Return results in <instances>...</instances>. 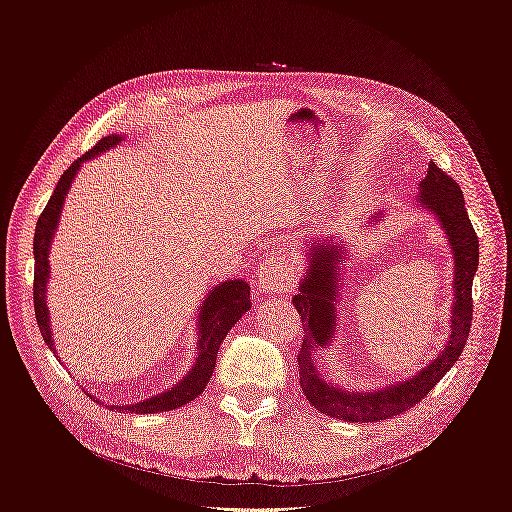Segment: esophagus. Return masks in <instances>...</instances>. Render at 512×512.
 Segmentation results:
<instances>
[{
  "label": "esophagus",
  "instance_id": "34e87169",
  "mask_svg": "<svg viewBox=\"0 0 512 512\" xmlns=\"http://www.w3.org/2000/svg\"><path fill=\"white\" fill-rule=\"evenodd\" d=\"M297 265L284 256V254H273L262 262L256 277H258V288L262 294H282L294 288L297 284Z\"/></svg>",
  "mask_w": 512,
  "mask_h": 512
}]
</instances>
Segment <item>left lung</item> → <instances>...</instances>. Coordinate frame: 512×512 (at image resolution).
I'll return each mask as SVG.
<instances>
[{"label":"left lung","instance_id":"obj_1","mask_svg":"<svg viewBox=\"0 0 512 512\" xmlns=\"http://www.w3.org/2000/svg\"><path fill=\"white\" fill-rule=\"evenodd\" d=\"M421 203L429 213L436 215L442 226L455 260L453 280V309L451 333L444 350L427 367L412 378H401L395 384H386L378 391H346L324 378L314 365V352L327 348L333 342L337 327L339 301V271L346 250L335 237L309 241L307 269L294 294L292 305L303 320V342L299 350V382L305 399L318 412L350 423H376L404 414L436 386L448 369L455 365L463 346L468 342L472 327V280L478 269V237L468 218L463 192L453 177H448L436 164H429L427 177L421 181ZM382 215V213H378ZM374 215L371 220H378Z\"/></svg>","mask_w":512,"mask_h":512}]
</instances>
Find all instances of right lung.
I'll use <instances>...</instances> for the list:
<instances>
[{
  "label": "right lung",
  "mask_w": 512,
  "mask_h": 512,
  "mask_svg": "<svg viewBox=\"0 0 512 512\" xmlns=\"http://www.w3.org/2000/svg\"><path fill=\"white\" fill-rule=\"evenodd\" d=\"M121 134H111L104 136L102 141L89 149L83 158L76 160L64 175H61L57 188L51 196L49 203H46L42 215L38 218L36 224V235H34V307H36V320L40 333L44 337L46 346H49L53 352V331L49 324V309H46V282H49V250H51V241L59 224V213L61 207H64L66 194L70 190V185L79 173V168L83 162L100 156L106 149H111L121 143ZM252 301H250V284H245V280H226L222 284L215 286L200 305V314H198V354H196V363L190 369V374L183 380H179L173 389H168L164 393L153 395L149 399L136 401V404L130 406H117L119 412L128 410L134 414H156V412H168L181 408L185 404H190L192 399H196L200 393L205 391L207 382L211 380V374L215 369V356H218L220 344L224 342V337L228 331L235 327L237 320L250 312Z\"/></svg>",
  "instance_id": "1"
}]
</instances>
